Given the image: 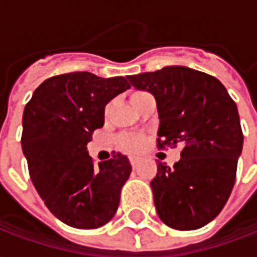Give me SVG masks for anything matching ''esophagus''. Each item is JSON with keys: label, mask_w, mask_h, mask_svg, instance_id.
I'll return each instance as SVG.
<instances>
[{"label": "esophagus", "mask_w": 257, "mask_h": 257, "mask_svg": "<svg viewBox=\"0 0 257 257\" xmlns=\"http://www.w3.org/2000/svg\"><path fill=\"white\" fill-rule=\"evenodd\" d=\"M142 162V159L140 157H130V163L133 166V169H137L139 167V164Z\"/></svg>", "instance_id": "1"}]
</instances>
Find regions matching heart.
<instances>
[{"mask_svg":"<svg viewBox=\"0 0 257 257\" xmlns=\"http://www.w3.org/2000/svg\"><path fill=\"white\" fill-rule=\"evenodd\" d=\"M144 95H147V93H144V91H133V93L130 94V101H132L133 105H136L143 98ZM110 108H111V105L108 104L105 107V114L110 113ZM144 144H146V137L142 136V134H123V136L118 137L120 149H123L125 152H130V153L140 152L144 147Z\"/></svg>","mask_w":257,"mask_h":257,"instance_id":"1","label":"heart"}]
</instances>
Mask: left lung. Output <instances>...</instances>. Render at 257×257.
I'll use <instances>...</instances> for the list:
<instances>
[{
    "instance_id": "1",
    "label": "left lung",
    "mask_w": 257,
    "mask_h": 257,
    "mask_svg": "<svg viewBox=\"0 0 257 257\" xmlns=\"http://www.w3.org/2000/svg\"><path fill=\"white\" fill-rule=\"evenodd\" d=\"M127 78L156 98L157 147H183L173 167L159 162L150 183L159 217L177 230L203 227L222 212L236 180L243 147L236 103L217 78L183 65Z\"/></svg>"
}]
</instances>
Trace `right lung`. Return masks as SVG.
<instances>
[{
	"label": "right lung",
	"instance_id": "right-lung-1",
	"mask_svg": "<svg viewBox=\"0 0 257 257\" xmlns=\"http://www.w3.org/2000/svg\"><path fill=\"white\" fill-rule=\"evenodd\" d=\"M127 88V77L68 73L45 80L25 105L21 146L31 182L71 227L97 229L117 212L132 164L117 153L94 167L87 143L104 125L105 104Z\"/></svg>",
	"mask_w": 257,
	"mask_h": 257
}]
</instances>
